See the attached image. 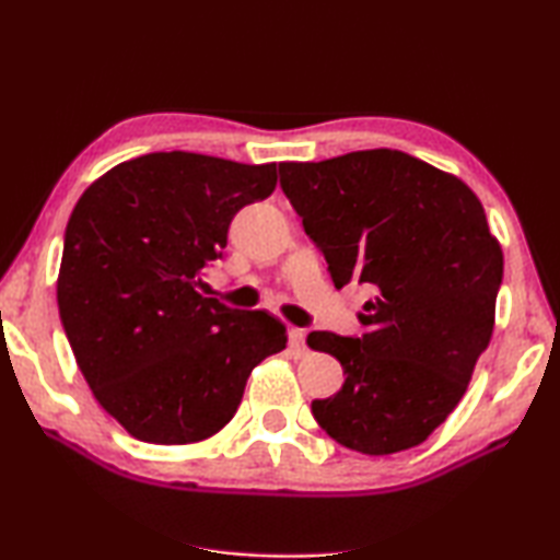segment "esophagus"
<instances>
[{"label": "esophagus", "mask_w": 560, "mask_h": 560, "mask_svg": "<svg viewBox=\"0 0 560 560\" xmlns=\"http://www.w3.org/2000/svg\"><path fill=\"white\" fill-rule=\"evenodd\" d=\"M289 348L293 355L306 353V334H303V328H289Z\"/></svg>", "instance_id": "obj_1"}]
</instances>
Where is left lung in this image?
I'll return each instance as SVG.
<instances>
[{
    "instance_id": "8db88e82",
    "label": "left lung",
    "mask_w": 560,
    "mask_h": 560,
    "mask_svg": "<svg viewBox=\"0 0 560 560\" xmlns=\"http://www.w3.org/2000/svg\"><path fill=\"white\" fill-rule=\"evenodd\" d=\"M279 175L336 289L373 293L358 314L365 334H308L346 375L311 412L348 450H410L457 407L494 330L504 254L485 207L462 179L387 148L281 163Z\"/></svg>"
}]
</instances>
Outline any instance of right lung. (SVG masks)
<instances>
[{
  "label": "right lung",
  "mask_w": 560,
  "mask_h": 560,
  "mask_svg": "<svg viewBox=\"0 0 560 560\" xmlns=\"http://www.w3.org/2000/svg\"><path fill=\"white\" fill-rule=\"evenodd\" d=\"M277 163L150 153L98 177L63 234L56 299L83 377L132 438L189 444L232 420L264 358L287 348L267 311L197 287L242 207L267 200Z\"/></svg>",
  "instance_id": "obj_1"
}]
</instances>
